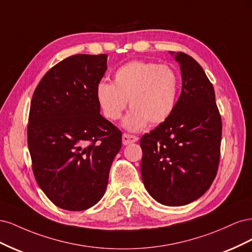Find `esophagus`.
<instances>
[{
  "mask_svg": "<svg viewBox=\"0 0 252 252\" xmlns=\"http://www.w3.org/2000/svg\"><path fill=\"white\" fill-rule=\"evenodd\" d=\"M138 141V138H136L135 135H131V134H128V133H124L123 136H122V143L123 145H128V144H131Z\"/></svg>",
  "mask_w": 252,
  "mask_h": 252,
  "instance_id": "obj_1",
  "label": "esophagus"
}]
</instances>
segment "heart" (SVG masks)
I'll return each instance as SVG.
<instances>
[{"label": "heart", "instance_id": "b5f03b06", "mask_svg": "<svg viewBox=\"0 0 252 252\" xmlns=\"http://www.w3.org/2000/svg\"><path fill=\"white\" fill-rule=\"evenodd\" d=\"M180 77L169 65L131 61L113 73V83L102 80L95 97L104 116L117 121L127 106L132 108L123 121L129 131H139L148 124H161L173 112L178 101Z\"/></svg>", "mask_w": 252, "mask_h": 252}]
</instances>
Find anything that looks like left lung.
I'll use <instances>...</instances> for the list:
<instances>
[{
	"mask_svg": "<svg viewBox=\"0 0 252 252\" xmlns=\"http://www.w3.org/2000/svg\"><path fill=\"white\" fill-rule=\"evenodd\" d=\"M180 65L182 91L171 116L141 139V173L154 199L184 206L201 197L220 162L222 121L212 84L184 52L169 51Z\"/></svg>",
	"mask_w": 252,
	"mask_h": 252,
	"instance_id": "1",
	"label": "left lung"
}]
</instances>
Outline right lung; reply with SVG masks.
I'll return each instance as SVG.
<instances>
[{
  "instance_id": "right-lung-1",
  "label": "right lung",
  "mask_w": 252,
  "mask_h": 252,
  "mask_svg": "<svg viewBox=\"0 0 252 252\" xmlns=\"http://www.w3.org/2000/svg\"><path fill=\"white\" fill-rule=\"evenodd\" d=\"M107 55H77L44 75L30 104L27 138L34 178L58 207L86 210L107 188L122 133L101 116L95 86Z\"/></svg>"
}]
</instances>
